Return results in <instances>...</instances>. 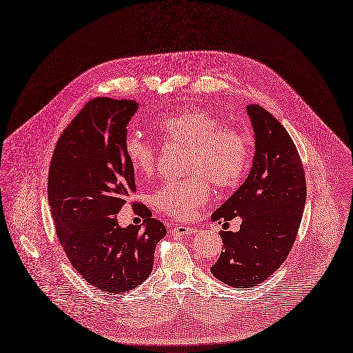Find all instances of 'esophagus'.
Wrapping results in <instances>:
<instances>
[{
	"label": "esophagus",
	"instance_id": "34e87169",
	"mask_svg": "<svg viewBox=\"0 0 353 353\" xmlns=\"http://www.w3.org/2000/svg\"><path fill=\"white\" fill-rule=\"evenodd\" d=\"M194 232H195L194 228L183 226V225H176V226L172 228L171 234H172V236H188V234H191V233H194Z\"/></svg>",
	"mask_w": 353,
	"mask_h": 353
}]
</instances>
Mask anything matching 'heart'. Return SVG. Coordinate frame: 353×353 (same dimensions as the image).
Instances as JSON below:
<instances>
[{"label": "heart", "instance_id": "b5f03b06", "mask_svg": "<svg viewBox=\"0 0 353 353\" xmlns=\"http://www.w3.org/2000/svg\"><path fill=\"white\" fill-rule=\"evenodd\" d=\"M167 144L186 145L185 172L189 176L161 185L152 196L158 210L175 219H186L209 196V181L218 188L236 186L250 164L248 137L222 125V117L199 105H189L158 120ZM124 154L131 168L143 176L154 174L158 151L139 134L128 135Z\"/></svg>", "mask_w": 353, "mask_h": 353}]
</instances>
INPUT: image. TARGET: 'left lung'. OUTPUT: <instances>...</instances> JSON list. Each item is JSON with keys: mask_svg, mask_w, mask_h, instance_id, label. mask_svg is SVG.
<instances>
[{"mask_svg": "<svg viewBox=\"0 0 353 353\" xmlns=\"http://www.w3.org/2000/svg\"><path fill=\"white\" fill-rule=\"evenodd\" d=\"M254 157L246 181L212 213L219 223L241 219L239 232H221L222 253L210 273L234 288H252L273 276L287 259L307 198L305 172L281 123L259 104H248Z\"/></svg>", "mask_w": 353, "mask_h": 353, "instance_id": "8db88e82", "label": "left lung"}]
</instances>
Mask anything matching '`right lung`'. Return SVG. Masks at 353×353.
Masks as SVG:
<instances>
[{"label": "right lung", "mask_w": 353, "mask_h": 353, "mask_svg": "<svg viewBox=\"0 0 353 353\" xmlns=\"http://www.w3.org/2000/svg\"><path fill=\"white\" fill-rule=\"evenodd\" d=\"M137 110L134 100H90L62 132L49 167L48 201L61 245L79 276L110 294L147 280L167 234L143 203L134 205L143 225L121 228L117 219L135 192L124 143Z\"/></svg>", "instance_id": "obj_1"}]
</instances>
